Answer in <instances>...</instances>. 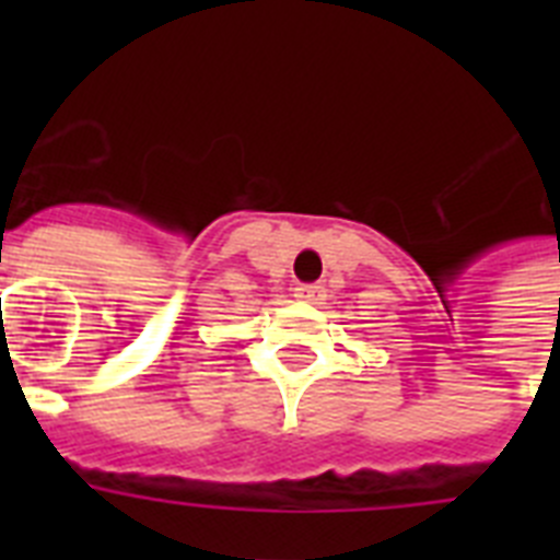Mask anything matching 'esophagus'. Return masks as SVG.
<instances>
[{
    "instance_id": "1",
    "label": "esophagus",
    "mask_w": 560,
    "mask_h": 560,
    "mask_svg": "<svg viewBox=\"0 0 560 560\" xmlns=\"http://www.w3.org/2000/svg\"><path fill=\"white\" fill-rule=\"evenodd\" d=\"M296 300H300V303H316V300H323V285H296Z\"/></svg>"
}]
</instances>
